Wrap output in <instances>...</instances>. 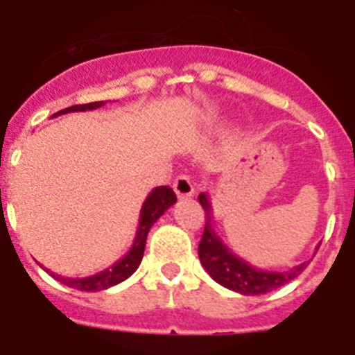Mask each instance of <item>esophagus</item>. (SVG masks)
I'll list each match as a JSON object with an SVG mask.
<instances>
[{"label":"esophagus","mask_w":355,"mask_h":355,"mask_svg":"<svg viewBox=\"0 0 355 355\" xmlns=\"http://www.w3.org/2000/svg\"><path fill=\"white\" fill-rule=\"evenodd\" d=\"M174 192L178 193L180 199H188V197H192L193 192H196V187H193L192 180L188 178V175H178L174 181Z\"/></svg>","instance_id":"esophagus-1"}]
</instances>
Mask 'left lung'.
<instances>
[{
	"instance_id": "left-lung-1",
	"label": "left lung",
	"mask_w": 355,
	"mask_h": 355,
	"mask_svg": "<svg viewBox=\"0 0 355 355\" xmlns=\"http://www.w3.org/2000/svg\"><path fill=\"white\" fill-rule=\"evenodd\" d=\"M199 202L206 211L205 233H202L199 243V259L205 266V270L215 279L216 283L222 284L227 290H233L241 295L268 293L275 288L284 286L286 283L293 281L295 277H299L300 272L309 263L304 261L286 272H270L256 268L250 263H247L245 259L236 256L216 234L215 227H213L211 202H209L206 193H200Z\"/></svg>"
}]
</instances>
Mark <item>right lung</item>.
Returning <instances> with one entry per match:
<instances>
[{
    "mask_svg": "<svg viewBox=\"0 0 355 355\" xmlns=\"http://www.w3.org/2000/svg\"><path fill=\"white\" fill-rule=\"evenodd\" d=\"M103 105H106V101L87 103V105H74V106H69V108L65 110H60V112H56L53 117L69 114V112H87V110H97V108H101ZM175 200H178V197H175L174 190L168 187L155 188V190L147 196V199L144 200L142 209H140L139 227H137V236H135L133 245H131V249L128 250L124 258L119 259L115 265H112L110 268H106V270L90 275V277H81V279L62 277V275L49 272L48 268H44V270L49 272V275H53L56 281H60V283L65 284V286L76 288V290H81V291L108 290V288L115 286V284L122 283V281H126V279L130 277L137 268H139L140 261H142L149 229L153 227V224L158 220L163 213L167 211V209L174 205Z\"/></svg>",
    "mask_w": 355,
    "mask_h": 355,
    "instance_id": "right-lung-1",
    "label": "right lung"
}]
</instances>
